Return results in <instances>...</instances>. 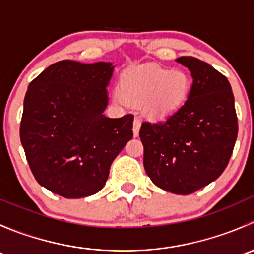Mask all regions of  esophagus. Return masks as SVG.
<instances>
[{
	"instance_id": "obj_1",
	"label": "esophagus",
	"mask_w": 254,
	"mask_h": 254,
	"mask_svg": "<svg viewBox=\"0 0 254 254\" xmlns=\"http://www.w3.org/2000/svg\"><path fill=\"white\" fill-rule=\"evenodd\" d=\"M140 127H141V122L140 119L135 118L134 119V124H132V131H134V136H139V131H140Z\"/></svg>"
}]
</instances>
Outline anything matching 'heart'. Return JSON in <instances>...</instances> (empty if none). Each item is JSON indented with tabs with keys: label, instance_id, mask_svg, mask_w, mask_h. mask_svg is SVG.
Listing matches in <instances>:
<instances>
[{
	"label": "heart",
	"instance_id": "b5f03b06",
	"mask_svg": "<svg viewBox=\"0 0 254 254\" xmlns=\"http://www.w3.org/2000/svg\"><path fill=\"white\" fill-rule=\"evenodd\" d=\"M190 79L181 70L157 66L127 68L119 78V93L131 106H143L146 114L162 120L178 111L188 97Z\"/></svg>",
	"mask_w": 254,
	"mask_h": 254
}]
</instances>
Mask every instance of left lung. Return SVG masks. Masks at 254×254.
I'll return each mask as SVG.
<instances>
[{"mask_svg":"<svg viewBox=\"0 0 254 254\" xmlns=\"http://www.w3.org/2000/svg\"><path fill=\"white\" fill-rule=\"evenodd\" d=\"M193 77L186 103L162 123L143 122V167L151 181L187 195L219 178L237 139L235 98L229 79L207 63L182 56Z\"/></svg>","mask_w":254,"mask_h":254,"instance_id":"8db88e82","label":"left lung"}]
</instances>
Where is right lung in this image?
<instances>
[{"instance_id":"1","label":"right lung","mask_w":254,"mask_h":254,"mask_svg":"<svg viewBox=\"0 0 254 254\" xmlns=\"http://www.w3.org/2000/svg\"><path fill=\"white\" fill-rule=\"evenodd\" d=\"M112 63L63 60L30 82L20 142L40 186L64 198L96 194L114 158L132 139L131 114L106 117Z\"/></svg>"}]
</instances>
